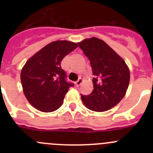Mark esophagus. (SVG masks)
<instances>
[{
    "instance_id": "1",
    "label": "esophagus",
    "mask_w": 153,
    "mask_h": 153,
    "mask_svg": "<svg viewBox=\"0 0 153 153\" xmlns=\"http://www.w3.org/2000/svg\"><path fill=\"white\" fill-rule=\"evenodd\" d=\"M82 82H83V79L81 78H79V79H78V81H76V83H75L76 86H79L81 84H82Z\"/></svg>"
}]
</instances>
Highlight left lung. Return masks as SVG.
<instances>
[{
	"instance_id": "left-lung-1",
	"label": "left lung",
	"mask_w": 153,
	"mask_h": 153,
	"mask_svg": "<svg viewBox=\"0 0 153 153\" xmlns=\"http://www.w3.org/2000/svg\"><path fill=\"white\" fill-rule=\"evenodd\" d=\"M78 44L89 58L95 76L92 93L81 95V100L90 110H109L126 95L130 79L129 67L118 53L99 38H86Z\"/></svg>"
}]
</instances>
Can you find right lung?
<instances>
[{
  "label": "right lung",
  "mask_w": 153,
  "mask_h": 153,
  "mask_svg": "<svg viewBox=\"0 0 153 153\" xmlns=\"http://www.w3.org/2000/svg\"><path fill=\"white\" fill-rule=\"evenodd\" d=\"M77 47L76 43L69 41H53L26 62L21 69V81L24 95L32 106L41 112H51L62 105L73 84L66 81L61 62Z\"/></svg>",
  "instance_id": "obj_1"
}]
</instances>
